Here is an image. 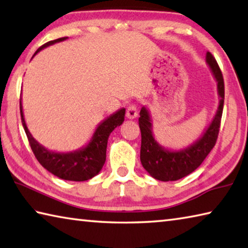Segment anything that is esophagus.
Masks as SVG:
<instances>
[{
  "label": "esophagus",
  "mask_w": 248,
  "mask_h": 248,
  "mask_svg": "<svg viewBox=\"0 0 248 248\" xmlns=\"http://www.w3.org/2000/svg\"><path fill=\"white\" fill-rule=\"evenodd\" d=\"M125 116L129 119H134L138 116V108L134 105H130L127 108V112H125Z\"/></svg>",
  "instance_id": "obj_1"
}]
</instances>
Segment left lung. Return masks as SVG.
I'll use <instances>...</instances> for the list:
<instances>
[{
	"label": "left lung",
	"mask_w": 248,
	"mask_h": 248,
	"mask_svg": "<svg viewBox=\"0 0 248 248\" xmlns=\"http://www.w3.org/2000/svg\"><path fill=\"white\" fill-rule=\"evenodd\" d=\"M210 70L217 83L219 106L211 124L205 129L202 136L187 148L171 151L158 143L153 137L152 120L148 109L141 108L139 127L141 130V151L140 159L144 170L153 178L161 182L178 180L196 170L208 156L210 151L216 145L219 136L221 117L224 104V81L217 62L210 52L205 56Z\"/></svg>",
	"instance_id": "left-lung-1"
}]
</instances>
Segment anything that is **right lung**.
I'll list each match as a JSON object with an SVG mask.
<instances>
[{
    "label": "right lung",
    "mask_w": 248,
    "mask_h": 248,
    "mask_svg": "<svg viewBox=\"0 0 248 248\" xmlns=\"http://www.w3.org/2000/svg\"><path fill=\"white\" fill-rule=\"evenodd\" d=\"M65 39H68V37H62V38L51 40L43 45L35 52L32 58L44 48ZM19 109L24 130L26 132L32 152L35 154L36 158L38 159V162L46 170L57 177L64 180H73V182L89 180L102 170L105 161H106V149L109 134L114 131L115 128L123 124L125 114V109L121 108L115 114L103 120L96 128L91 141L83 148L73 151V152L58 153L47 150L33 139L27 128L26 123H25L22 99L19 100Z\"/></svg>",
    "instance_id": "add662e5"
}]
</instances>
